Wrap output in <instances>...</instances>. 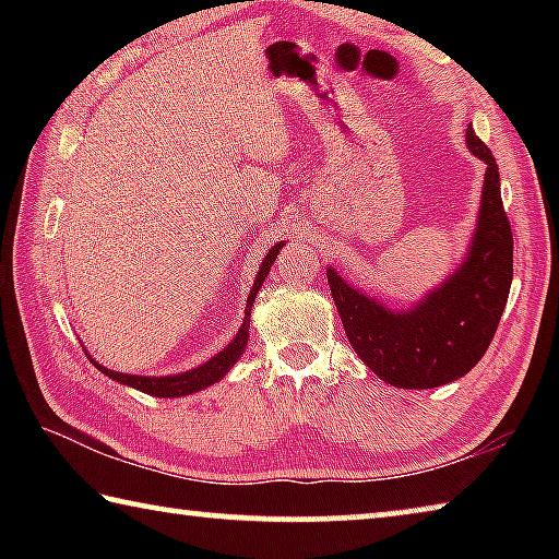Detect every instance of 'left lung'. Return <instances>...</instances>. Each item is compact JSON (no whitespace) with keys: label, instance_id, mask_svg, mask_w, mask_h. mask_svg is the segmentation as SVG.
Segmentation results:
<instances>
[{"label":"left lung","instance_id":"obj_1","mask_svg":"<svg viewBox=\"0 0 559 559\" xmlns=\"http://www.w3.org/2000/svg\"><path fill=\"white\" fill-rule=\"evenodd\" d=\"M466 147L486 163L484 192L468 251L443 283L396 310L328 266L349 345L380 380L400 390H433L471 372L496 335L513 283V231L496 157L471 126Z\"/></svg>","mask_w":559,"mask_h":559}]
</instances>
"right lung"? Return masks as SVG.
Returning <instances> with one entry per match:
<instances>
[{
  "instance_id": "obj_1",
  "label": "right lung",
  "mask_w": 559,
  "mask_h": 559,
  "mask_svg": "<svg viewBox=\"0 0 559 559\" xmlns=\"http://www.w3.org/2000/svg\"><path fill=\"white\" fill-rule=\"evenodd\" d=\"M283 249V241H278L276 246H271V251L266 253V259L261 261L257 278H253V286L249 290V298H246V310H243V320L239 325V333L234 335V340L224 349H219L212 359H206V362L197 365L194 370H187V372H179V374H159V377H147V374H128V372H116V370H108V367H103L100 362L91 357V362L98 367V370L110 377V380H116L118 384H126L132 386V390H140L150 396H165V400H175V396H187V394H194L200 390H206V386L216 384L219 380H224L226 374H229L231 367L236 365V359L243 355L246 345H249V325H251V308H253V300H257V293L261 290L263 281H266L269 271L273 266V261H276L278 251Z\"/></svg>"
}]
</instances>
